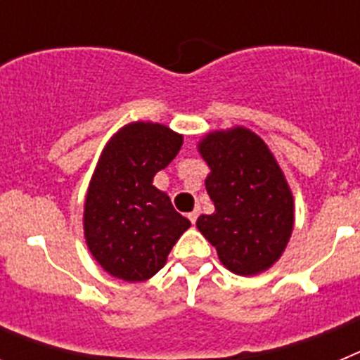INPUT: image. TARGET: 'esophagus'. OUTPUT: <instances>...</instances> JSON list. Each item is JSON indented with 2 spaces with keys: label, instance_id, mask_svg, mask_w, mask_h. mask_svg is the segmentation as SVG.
Listing matches in <instances>:
<instances>
[{
  "label": "esophagus",
  "instance_id": "34e87169",
  "mask_svg": "<svg viewBox=\"0 0 360 360\" xmlns=\"http://www.w3.org/2000/svg\"><path fill=\"white\" fill-rule=\"evenodd\" d=\"M187 218L191 219V224H196V219H198V211H193L187 214Z\"/></svg>",
  "mask_w": 360,
  "mask_h": 360
}]
</instances>
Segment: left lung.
Returning <instances> with one entry per match:
<instances>
[{
	"label": "left lung",
	"instance_id": "left-lung-1",
	"mask_svg": "<svg viewBox=\"0 0 360 360\" xmlns=\"http://www.w3.org/2000/svg\"><path fill=\"white\" fill-rule=\"evenodd\" d=\"M198 153L209 165L205 189L214 203L196 227L225 269L256 276L278 262L294 231V196L262 136L243 126L202 136Z\"/></svg>",
	"mask_w": 360,
	"mask_h": 360
}]
</instances>
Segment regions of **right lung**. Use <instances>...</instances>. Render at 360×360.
Wrapping results in <instances>:
<instances>
[{
  "instance_id": "obj_1",
  "label": "right lung",
  "mask_w": 360,
  "mask_h": 360,
  "mask_svg": "<svg viewBox=\"0 0 360 360\" xmlns=\"http://www.w3.org/2000/svg\"><path fill=\"white\" fill-rule=\"evenodd\" d=\"M184 136L158 122H129L104 146L86 193V245L108 274L128 283L153 278L191 227L169 196L153 186Z\"/></svg>"
}]
</instances>
